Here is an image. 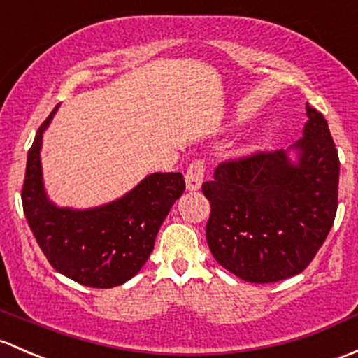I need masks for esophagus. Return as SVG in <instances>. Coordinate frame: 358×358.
<instances>
[{
  "instance_id": "34e87169",
  "label": "esophagus",
  "mask_w": 358,
  "mask_h": 358,
  "mask_svg": "<svg viewBox=\"0 0 358 358\" xmlns=\"http://www.w3.org/2000/svg\"><path fill=\"white\" fill-rule=\"evenodd\" d=\"M203 178H205L203 160H194L193 164H189V167H187L186 171V176H184V179H186V187L189 191L200 189L201 182H203Z\"/></svg>"
}]
</instances>
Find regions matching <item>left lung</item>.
Wrapping results in <instances>:
<instances>
[{
	"label": "left lung",
	"mask_w": 358,
	"mask_h": 358,
	"mask_svg": "<svg viewBox=\"0 0 358 358\" xmlns=\"http://www.w3.org/2000/svg\"><path fill=\"white\" fill-rule=\"evenodd\" d=\"M303 138L289 150L259 152L217 165L201 186L210 201L206 241L239 279L282 281L307 268L338 208L340 158L322 113L307 105Z\"/></svg>",
	"instance_id": "8db88e82"
}]
</instances>
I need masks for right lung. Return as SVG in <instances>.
Returning <instances> with one entry per match:
<instances>
[{
	"label": "right lung",
	"mask_w": 358,
	"mask_h": 358,
	"mask_svg": "<svg viewBox=\"0 0 358 358\" xmlns=\"http://www.w3.org/2000/svg\"><path fill=\"white\" fill-rule=\"evenodd\" d=\"M57 110L58 105L29 150L22 187L25 219L55 271L90 288L120 286L148 260L162 222L184 193V178L155 172L112 203L60 208L48 198L41 169L43 134Z\"/></svg>",
	"instance_id": "add662e5"
}]
</instances>
